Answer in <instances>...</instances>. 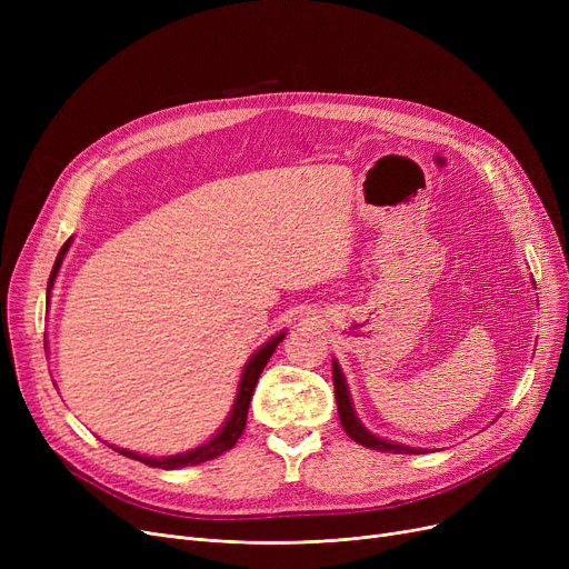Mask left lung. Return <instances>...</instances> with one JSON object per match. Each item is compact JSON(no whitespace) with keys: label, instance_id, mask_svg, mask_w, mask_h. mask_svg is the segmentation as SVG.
Wrapping results in <instances>:
<instances>
[{"label":"left lung","instance_id":"1","mask_svg":"<svg viewBox=\"0 0 569 569\" xmlns=\"http://www.w3.org/2000/svg\"><path fill=\"white\" fill-rule=\"evenodd\" d=\"M332 380H335V397H337V408H339V420H341V427L343 431L355 440L360 442L365 447H369V450H378V452H392V455H425L427 450L425 447H410V445H401V442H395V440H387V438H380L376 433H371L360 417H357L355 408H352V399H350V390H348V382H346V376L341 371V365L339 360H335L332 357Z\"/></svg>","mask_w":569,"mask_h":569}]
</instances>
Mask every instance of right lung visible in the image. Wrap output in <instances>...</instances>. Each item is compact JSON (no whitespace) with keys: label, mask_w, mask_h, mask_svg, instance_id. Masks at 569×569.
<instances>
[{"label":"right lung","mask_w":569,"mask_h":569,"mask_svg":"<svg viewBox=\"0 0 569 569\" xmlns=\"http://www.w3.org/2000/svg\"><path fill=\"white\" fill-rule=\"evenodd\" d=\"M73 244V237L67 239V244L59 249L57 253V260H54V267H52V274H50V281H48V300H50V290L54 286V279H57V272L59 267H62V260L67 256V251L71 249ZM286 339V330H281L279 335H274L269 341H264L251 357L249 362L244 365L242 369V376H239V385H237V395H234V401H232V408L226 417V422L221 425V429L209 438L207 442L193 447V450L189 452H179V455H172V457H147V455H138V452H131V450H124V447H117V445H108L112 447L114 452L124 455L129 459H136L144 466H152V468H163V470H177V468H187V466H198V463H204L209 459H217L221 457L223 452L232 450L234 442L239 440V436H242L244 427H247V412H249V403H251V397H253V390H256V382L264 369V365L269 362V357H272V352L277 350V346Z\"/></svg>","instance_id":"right-lung-1"}]
</instances>
